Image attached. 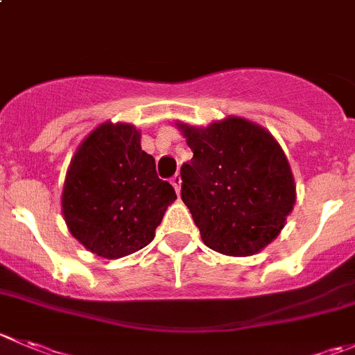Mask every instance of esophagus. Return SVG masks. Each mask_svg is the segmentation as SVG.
I'll list each match as a JSON object with an SVG mask.
<instances>
[{
	"instance_id": "esophagus-1",
	"label": "esophagus",
	"mask_w": 355,
	"mask_h": 355,
	"mask_svg": "<svg viewBox=\"0 0 355 355\" xmlns=\"http://www.w3.org/2000/svg\"><path fill=\"white\" fill-rule=\"evenodd\" d=\"M171 185L175 187V191H177V194H180V184H182V178L180 175H175V177H171Z\"/></svg>"
}]
</instances>
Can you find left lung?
Instances as JSON below:
<instances>
[{
  "mask_svg": "<svg viewBox=\"0 0 355 355\" xmlns=\"http://www.w3.org/2000/svg\"><path fill=\"white\" fill-rule=\"evenodd\" d=\"M178 128L194 154L182 164L180 196L206 246L248 257L272 243L295 205L293 175L274 137L241 118Z\"/></svg>",
  "mask_w": 355,
  "mask_h": 355,
  "instance_id": "obj_1",
  "label": "left lung"
}]
</instances>
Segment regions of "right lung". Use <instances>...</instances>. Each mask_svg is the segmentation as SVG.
Returning a JSON list of instances; mask_svg holds the SVG:
<instances>
[{"instance_id": "right-lung-1", "label": "right lung", "mask_w": 355, "mask_h": 355, "mask_svg": "<svg viewBox=\"0 0 355 355\" xmlns=\"http://www.w3.org/2000/svg\"><path fill=\"white\" fill-rule=\"evenodd\" d=\"M175 189L161 180L132 125L98 126L71 161L62 211L72 236L92 253L121 258L154 239Z\"/></svg>"}]
</instances>
